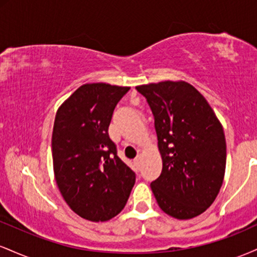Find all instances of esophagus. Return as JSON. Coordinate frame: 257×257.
Returning a JSON list of instances; mask_svg holds the SVG:
<instances>
[{"instance_id":"34e87169","label":"esophagus","mask_w":257,"mask_h":257,"mask_svg":"<svg viewBox=\"0 0 257 257\" xmlns=\"http://www.w3.org/2000/svg\"><path fill=\"white\" fill-rule=\"evenodd\" d=\"M134 162H135V164H140V162H141V156H140V155L137 156V158L134 159Z\"/></svg>"}]
</instances>
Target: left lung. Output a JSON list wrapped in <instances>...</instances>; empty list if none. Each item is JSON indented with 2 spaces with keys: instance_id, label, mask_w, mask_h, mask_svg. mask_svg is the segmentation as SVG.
<instances>
[{
  "instance_id": "1",
  "label": "left lung",
  "mask_w": 257,
  "mask_h": 257,
  "mask_svg": "<svg viewBox=\"0 0 257 257\" xmlns=\"http://www.w3.org/2000/svg\"><path fill=\"white\" fill-rule=\"evenodd\" d=\"M155 117L163 168L151 182L159 208L179 220L204 213L222 186L223 128L204 96L184 81L138 85Z\"/></svg>"
}]
</instances>
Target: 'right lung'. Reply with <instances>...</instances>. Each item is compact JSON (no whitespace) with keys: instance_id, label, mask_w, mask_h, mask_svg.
<instances>
[{"instance_id":"add662e5","label":"right lung","mask_w":257,"mask_h":257,"mask_svg":"<svg viewBox=\"0 0 257 257\" xmlns=\"http://www.w3.org/2000/svg\"><path fill=\"white\" fill-rule=\"evenodd\" d=\"M129 87L81 85L58 108L52 135L53 168L61 196L85 220L107 221L124 208L135 173L108 137L113 110Z\"/></svg>"}]
</instances>
